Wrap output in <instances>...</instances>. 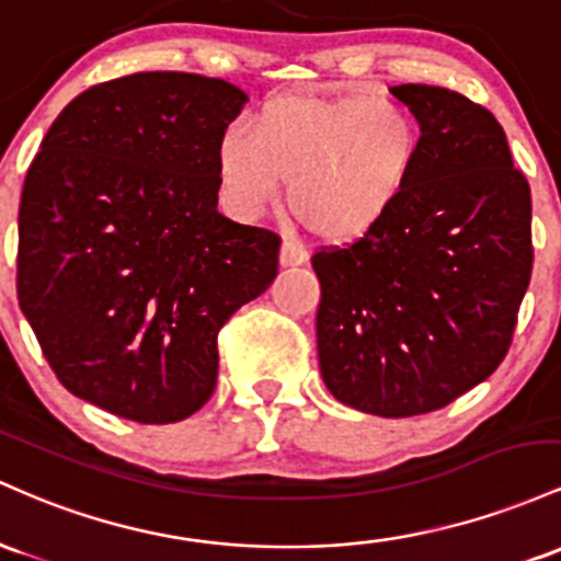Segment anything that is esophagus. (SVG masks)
Instances as JSON below:
<instances>
[{"label":"esophagus","mask_w":561,"mask_h":561,"mask_svg":"<svg viewBox=\"0 0 561 561\" xmlns=\"http://www.w3.org/2000/svg\"><path fill=\"white\" fill-rule=\"evenodd\" d=\"M307 262V249L301 247V243L291 241V238H286L280 247V264L283 267H297V264H305Z\"/></svg>","instance_id":"esophagus-1"}]
</instances>
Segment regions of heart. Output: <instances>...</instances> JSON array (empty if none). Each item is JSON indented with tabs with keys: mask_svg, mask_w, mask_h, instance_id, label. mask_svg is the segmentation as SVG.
<instances>
[{
	"mask_svg": "<svg viewBox=\"0 0 561 561\" xmlns=\"http://www.w3.org/2000/svg\"><path fill=\"white\" fill-rule=\"evenodd\" d=\"M421 156L402 105L365 94H278L217 142V182L238 217H260L288 180V209L312 236L352 243L379 230Z\"/></svg>",
	"mask_w": 561,
	"mask_h": 561,
	"instance_id": "heart-1",
	"label": "heart"
}]
</instances>
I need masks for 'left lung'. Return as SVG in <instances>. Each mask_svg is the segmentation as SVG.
Here are the masks:
<instances>
[{
    "label": "left lung",
    "mask_w": 561,
    "mask_h": 561,
    "mask_svg": "<svg viewBox=\"0 0 561 561\" xmlns=\"http://www.w3.org/2000/svg\"><path fill=\"white\" fill-rule=\"evenodd\" d=\"M421 127L411 187L360 241L312 254L329 392L383 419L421 416L499 368L533 273V204L495 116L430 84L389 90Z\"/></svg>",
    "instance_id": "obj_1"
}]
</instances>
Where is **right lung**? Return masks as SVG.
<instances>
[{"label":"right lung","instance_id":"1","mask_svg":"<svg viewBox=\"0 0 561 561\" xmlns=\"http://www.w3.org/2000/svg\"><path fill=\"white\" fill-rule=\"evenodd\" d=\"M243 103L198 73L111 79L62 108L31 161L18 301L62 387L113 416H193L219 329L278 275V232L217 211V142Z\"/></svg>","mask_w":561,"mask_h":561}]
</instances>
